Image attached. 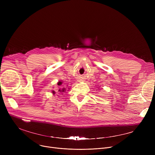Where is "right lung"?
<instances>
[{
    "mask_svg": "<svg viewBox=\"0 0 155 155\" xmlns=\"http://www.w3.org/2000/svg\"><path fill=\"white\" fill-rule=\"evenodd\" d=\"M61 84H62V83H61V82H59L58 83V85H61ZM64 91H65V89H64V88H62V89H59L58 92H63ZM53 94H55V93H54V92H53Z\"/></svg>",
    "mask_w": 155,
    "mask_h": 155,
    "instance_id": "1",
    "label": "right lung"
}]
</instances>
